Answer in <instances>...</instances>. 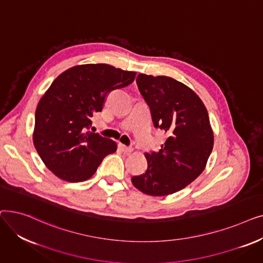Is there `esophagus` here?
<instances>
[{
    "label": "esophagus",
    "mask_w": 263,
    "mask_h": 263,
    "mask_svg": "<svg viewBox=\"0 0 263 263\" xmlns=\"http://www.w3.org/2000/svg\"><path fill=\"white\" fill-rule=\"evenodd\" d=\"M119 148L123 151L124 154H130V153H132V150H133L132 147H128V146L123 145V144H119Z\"/></svg>",
    "instance_id": "34e87169"
}]
</instances>
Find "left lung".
Segmentation results:
<instances>
[{
  "instance_id": "left-lung-1",
  "label": "left lung",
  "mask_w": 263,
  "mask_h": 263,
  "mask_svg": "<svg viewBox=\"0 0 263 263\" xmlns=\"http://www.w3.org/2000/svg\"><path fill=\"white\" fill-rule=\"evenodd\" d=\"M136 83L155 127L167 140L159 153L145 154L146 173L131 180L147 195L166 196L184 189L205 167L214 143L208 110L194 91L173 78L140 73Z\"/></svg>"
}]
</instances>
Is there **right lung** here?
Here are the masks:
<instances>
[{
    "label": "right lung",
    "mask_w": 263,
    "mask_h": 263,
    "mask_svg": "<svg viewBox=\"0 0 263 263\" xmlns=\"http://www.w3.org/2000/svg\"><path fill=\"white\" fill-rule=\"evenodd\" d=\"M136 72L107 64L67 69L41 97L35 113L34 146L46 166L68 182L89 179L117 144L92 133L91 117L101 112L107 95L126 87Z\"/></svg>",
    "instance_id": "obj_1"
}]
</instances>
